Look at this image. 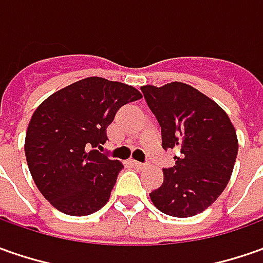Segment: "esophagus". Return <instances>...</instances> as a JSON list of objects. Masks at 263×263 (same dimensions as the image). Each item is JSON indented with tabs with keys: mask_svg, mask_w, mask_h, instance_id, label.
Instances as JSON below:
<instances>
[{
	"mask_svg": "<svg viewBox=\"0 0 263 263\" xmlns=\"http://www.w3.org/2000/svg\"><path fill=\"white\" fill-rule=\"evenodd\" d=\"M134 166L138 168V170L147 167V164H145V163H140V161H134Z\"/></svg>",
	"mask_w": 263,
	"mask_h": 263,
	"instance_id": "34e87169",
	"label": "esophagus"
}]
</instances>
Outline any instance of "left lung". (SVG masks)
I'll return each instance as SVG.
<instances>
[{"label": "left lung", "mask_w": 263, "mask_h": 263, "mask_svg": "<svg viewBox=\"0 0 263 263\" xmlns=\"http://www.w3.org/2000/svg\"><path fill=\"white\" fill-rule=\"evenodd\" d=\"M161 126L163 148H175L176 164L163 168L164 182L149 198L161 213L192 217L222 194L237 157V135L218 104L185 83L142 86Z\"/></svg>", "instance_id": "left-lung-1"}]
</instances>
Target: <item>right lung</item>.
I'll return each mask as SVG.
<instances>
[{"label": "right lung", "mask_w": 263, "mask_h": 263, "mask_svg": "<svg viewBox=\"0 0 263 263\" xmlns=\"http://www.w3.org/2000/svg\"><path fill=\"white\" fill-rule=\"evenodd\" d=\"M141 97L135 87L88 77L58 90L34 110L24 153L34 183L52 206L83 217L106 205L123 164L99 148L116 112Z\"/></svg>", "instance_id": "add662e5"}]
</instances>
